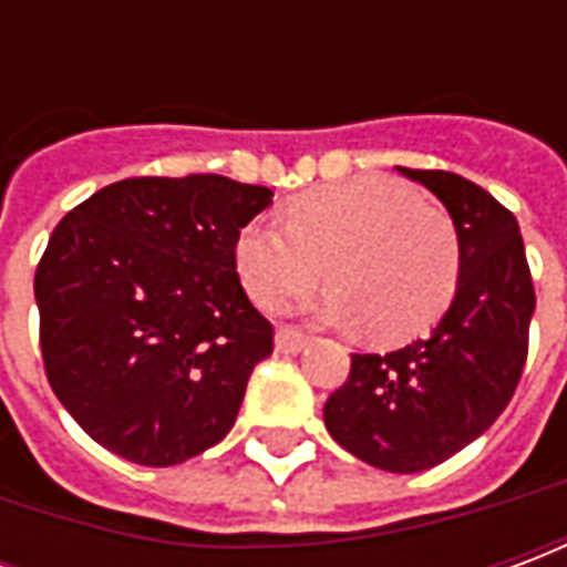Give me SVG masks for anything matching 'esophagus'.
I'll list each match as a JSON object with an SVG mask.
<instances>
[{
  "instance_id": "1",
  "label": "esophagus",
  "mask_w": 567,
  "mask_h": 567,
  "mask_svg": "<svg viewBox=\"0 0 567 567\" xmlns=\"http://www.w3.org/2000/svg\"><path fill=\"white\" fill-rule=\"evenodd\" d=\"M307 343H309L307 333L297 331V328H291V324H282V328L276 331V349L285 352V355H295V352H300Z\"/></svg>"
}]
</instances>
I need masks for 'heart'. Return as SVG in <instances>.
Wrapping results in <instances>:
<instances>
[{"label":"heart","instance_id":"1","mask_svg":"<svg viewBox=\"0 0 567 567\" xmlns=\"http://www.w3.org/2000/svg\"><path fill=\"white\" fill-rule=\"evenodd\" d=\"M236 270L267 309L324 279L312 312L364 328L380 343H404L450 309L462 276V239L450 212L389 175H361L300 194L285 227L251 221L236 236Z\"/></svg>","mask_w":567,"mask_h":567}]
</instances>
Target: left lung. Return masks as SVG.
I'll list each match as a JSON object with an SVG mask.
<instances>
[{"label": "left lung", "instance_id": "8db88e82", "mask_svg": "<svg viewBox=\"0 0 567 567\" xmlns=\"http://www.w3.org/2000/svg\"><path fill=\"white\" fill-rule=\"evenodd\" d=\"M398 173L446 206L462 239V276L425 340L385 355H352L328 398L324 425L361 462L416 474L464 450L511 404L528 355L535 285L511 209L462 175Z\"/></svg>", "mask_w": 567, "mask_h": 567}]
</instances>
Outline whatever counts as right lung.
<instances>
[{
	"label": "right lung",
	"mask_w": 567,
	"mask_h": 567,
	"mask_svg": "<svg viewBox=\"0 0 567 567\" xmlns=\"http://www.w3.org/2000/svg\"><path fill=\"white\" fill-rule=\"evenodd\" d=\"M270 203V187L224 175H142L56 224L35 270L44 373L100 446L169 467L234 427L272 352L234 248Z\"/></svg>",
	"instance_id": "obj_1"
}]
</instances>
